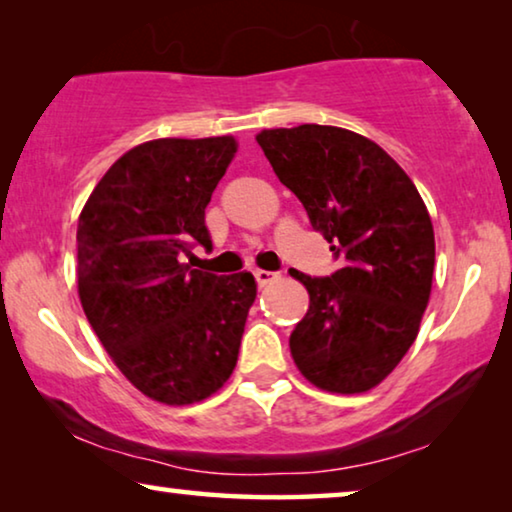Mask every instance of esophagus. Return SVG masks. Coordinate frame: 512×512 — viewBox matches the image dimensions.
I'll use <instances>...</instances> for the list:
<instances>
[{
    "mask_svg": "<svg viewBox=\"0 0 512 512\" xmlns=\"http://www.w3.org/2000/svg\"><path fill=\"white\" fill-rule=\"evenodd\" d=\"M254 277H256V284H258V286H265V284L275 282L277 272H270V270H254Z\"/></svg>",
    "mask_w": 512,
    "mask_h": 512,
    "instance_id": "esophagus-1",
    "label": "esophagus"
}]
</instances>
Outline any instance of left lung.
<instances>
[{"label": "left lung", "mask_w": 512, "mask_h": 512, "mask_svg": "<svg viewBox=\"0 0 512 512\" xmlns=\"http://www.w3.org/2000/svg\"><path fill=\"white\" fill-rule=\"evenodd\" d=\"M256 142L340 261L328 277L291 270L310 293L289 338L293 361L333 394L373 389L415 342L429 303L436 240L422 195L356 132L307 123Z\"/></svg>", "instance_id": "1"}]
</instances>
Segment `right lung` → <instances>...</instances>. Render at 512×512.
<instances>
[{"instance_id": "right-lung-1", "label": "right lung", "mask_w": 512, "mask_h": 512, "mask_svg": "<svg viewBox=\"0 0 512 512\" xmlns=\"http://www.w3.org/2000/svg\"><path fill=\"white\" fill-rule=\"evenodd\" d=\"M237 149L233 137L153 139L109 167L76 230L83 312L144 396L188 405L233 373L251 272L212 275L181 263L212 247L205 209Z\"/></svg>"}]
</instances>
